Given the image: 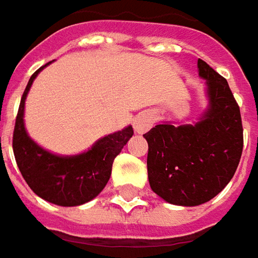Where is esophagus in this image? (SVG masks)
<instances>
[{"label": "esophagus", "instance_id": "34e87169", "mask_svg": "<svg viewBox=\"0 0 258 258\" xmlns=\"http://www.w3.org/2000/svg\"><path fill=\"white\" fill-rule=\"evenodd\" d=\"M153 124H154V114L150 111L141 112L134 118V131L137 134H144L153 127Z\"/></svg>", "mask_w": 258, "mask_h": 258}]
</instances>
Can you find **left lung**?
<instances>
[{
    "instance_id": "8db88e82",
    "label": "left lung",
    "mask_w": 258,
    "mask_h": 258,
    "mask_svg": "<svg viewBox=\"0 0 258 258\" xmlns=\"http://www.w3.org/2000/svg\"><path fill=\"white\" fill-rule=\"evenodd\" d=\"M209 105L196 124L161 122L144 134L151 190L175 206H200L233 178L243 153L238 104L226 78L199 59Z\"/></svg>"
}]
</instances>
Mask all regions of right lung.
<instances>
[{
  "label": "right lung",
  "instance_id": "1",
  "mask_svg": "<svg viewBox=\"0 0 258 258\" xmlns=\"http://www.w3.org/2000/svg\"><path fill=\"white\" fill-rule=\"evenodd\" d=\"M48 64L37 70L25 87L15 118L14 156L24 180L38 197L57 206L74 207L88 203L101 192L110 180L114 158L120 154L134 131L128 125L108 134L100 138L88 151L77 156H57L38 146L27 134L24 107L35 77Z\"/></svg>",
  "mask_w": 258,
  "mask_h": 258
}]
</instances>
